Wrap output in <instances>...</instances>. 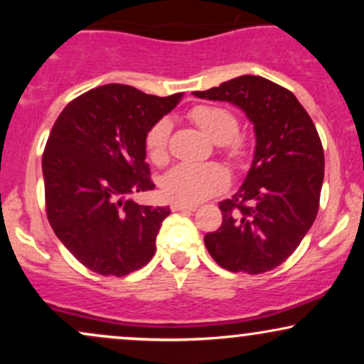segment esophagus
<instances>
[{"mask_svg": "<svg viewBox=\"0 0 364 364\" xmlns=\"http://www.w3.org/2000/svg\"><path fill=\"white\" fill-rule=\"evenodd\" d=\"M171 210H173V212H179V210L193 212V210H196V205H191V203H179V202H174V203H171Z\"/></svg>", "mask_w": 364, "mask_h": 364, "instance_id": "1", "label": "esophagus"}]
</instances>
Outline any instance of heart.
Here are the masks:
<instances>
[{
  "instance_id": "b5f03b06",
  "label": "heart",
  "mask_w": 364,
  "mask_h": 364,
  "mask_svg": "<svg viewBox=\"0 0 364 364\" xmlns=\"http://www.w3.org/2000/svg\"><path fill=\"white\" fill-rule=\"evenodd\" d=\"M188 118L210 140L219 145L220 154L235 168H243L252 156L248 135L237 132L240 119L231 109L215 104H198L188 111ZM171 123L157 119L145 132L144 147L156 166H164L169 159ZM228 186V173L219 164H178L164 174L161 188L169 200L179 203H198L210 198Z\"/></svg>"
}]
</instances>
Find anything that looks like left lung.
Returning <instances> with one entry per match:
<instances>
[{
	"label": "left lung",
	"mask_w": 364,
	"mask_h": 364,
	"mask_svg": "<svg viewBox=\"0 0 364 364\" xmlns=\"http://www.w3.org/2000/svg\"><path fill=\"white\" fill-rule=\"evenodd\" d=\"M193 94L236 104L257 132L243 186L219 203L223 224L203 237L208 253L229 272H269L294 253L318 214L325 157L315 123L291 90L255 75Z\"/></svg>",
	"instance_id": "8db88e82"
}]
</instances>
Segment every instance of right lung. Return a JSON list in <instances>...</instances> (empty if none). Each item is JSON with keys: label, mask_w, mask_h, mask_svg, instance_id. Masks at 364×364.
<instances>
[{"label": "right lung", "mask_w": 364, "mask_h": 364, "mask_svg": "<svg viewBox=\"0 0 364 364\" xmlns=\"http://www.w3.org/2000/svg\"><path fill=\"white\" fill-rule=\"evenodd\" d=\"M179 94L157 97L135 87L102 85L78 95L58 116L43 154L46 215L82 265L123 277L147 265L169 207L139 205L152 191L144 136Z\"/></svg>", "instance_id": "add662e5"}]
</instances>
